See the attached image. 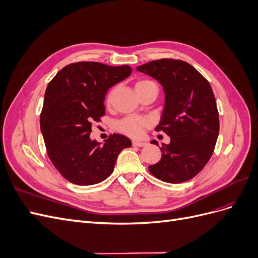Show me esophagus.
Instances as JSON below:
<instances>
[{
  "mask_svg": "<svg viewBox=\"0 0 258 258\" xmlns=\"http://www.w3.org/2000/svg\"><path fill=\"white\" fill-rule=\"evenodd\" d=\"M132 145H134V146H137V147H142V146H145L146 144H145V143H143V142L134 141V142H132Z\"/></svg>",
  "mask_w": 258,
  "mask_h": 258,
  "instance_id": "esophagus-1",
  "label": "esophagus"
}]
</instances>
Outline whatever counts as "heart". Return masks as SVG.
<instances>
[{"instance_id": "obj_1", "label": "heart", "mask_w": 258, "mask_h": 258, "mask_svg": "<svg viewBox=\"0 0 258 258\" xmlns=\"http://www.w3.org/2000/svg\"><path fill=\"white\" fill-rule=\"evenodd\" d=\"M151 84H155L154 82L150 81V80H141L137 82L136 84V88H140V87H144V86L151 85ZM114 90H112L110 93H108L106 97V102L110 103L112 101V97H113ZM148 122L147 119L142 118V117L139 116H127L124 118L120 119L115 123V128L116 130H118L121 134L126 135L128 137L131 138H139L141 137L143 131L145 128L148 127Z\"/></svg>"}]
</instances>
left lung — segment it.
Segmentation results:
<instances>
[{"label":"left lung","mask_w":258,"mask_h":258,"mask_svg":"<svg viewBox=\"0 0 258 258\" xmlns=\"http://www.w3.org/2000/svg\"><path fill=\"white\" fill-rule=\"evenodd\" d=\"M158 81L165 91V108L156 131L170 137L162 144L161 159L148 167L167 183H182L196 176L213 154L220 131L216 101L209 82L182 60L160 59L137 68ZM158 145V142L153 141Z\"/></svg>","instance_id":"left-lung-1"}]
</instances>
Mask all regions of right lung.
Masks as SVG:
<instances>
[{"instance_id":"obj_1","label":"right lung","mask_w":258,"mask_h":258,"mask_svg":"<svg viewBox=\"0 0 258 258\" xmlns=\"http://www.w3.org/2000/svg\"><path fill=\"white\" fill-rule=\"evenodd\" d=\"M131 71L129 66L83 61L64 67L49 82L41 131L50 161L69 182L86 186L104 181L112 174L117 156L131 146L127 137L117 134L103 145L90 139L92 122L105 114L107 90Z\"/></svg>"}]
</instances>
